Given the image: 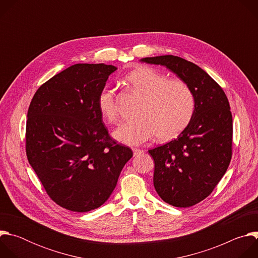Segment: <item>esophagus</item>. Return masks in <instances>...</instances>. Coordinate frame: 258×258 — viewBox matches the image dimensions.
<instances>
[{"instance_id": "34e87169", "label": "esophagus", "mask_w": 258, "mask_h": 258, "mask_svg": "<svg viewBox=\"0 0 258 258\" xmlns=\"http://www.w3.org/2000/svg\"><path fill=\"white\" fill-rule=\"evenodd\" d=\"M133 152H134V155H135V156H140L141 154L144 153V151L141 150V149H134Z\"/></svg>"}]
</instances>
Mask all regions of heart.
Wrapping results in <instances>:
<instances>
[{
    "label": "heart",
    "mask_w": 258,
    "mask_h": 258,
    "mask_svg": "<svg viewBox=\"0 0 258 258\" xmlns=\"http://www.w3.org/2000/svg\"><path fill=\"white\" fill-rule=\"evenodd\" d=\"M125 82L144 101L137 120L121 124L113 132L116 141L139 146L155 136L161 141L170 140L180 134L190 123L195 98L190 87L181 80L167 79L163 73L147 66H141L124 78ZM100 114L108 122L118 119L117 100L114 89L103 87L97 98Z\"/></svg>",
    "instance_id": "heart-1"
}]
</instances>
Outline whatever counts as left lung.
I'll list each match as a JSON object with an SVG mask.
<instances>
[{"label":"left lung","instance_id":"8db88e82","mask_svg":"<svg viewBox=\"0 0 258 258\" xmlns=\"http://www.w3.org/2000/svg\"><path fill=\"white\" fill-rule=\"evenodd\" d=\"M141 61L165 66L194 94L195 110L187 127L174 140L149 150L160 198L175 207L193 206L213 191L232 158L233 118L228 98L207 72L190 61L173 55Z\"/></svg>","mask_w":258,"mask_h":258}]
</instances>
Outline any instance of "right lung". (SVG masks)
<instances>
[{
    "instance_id": "right-lung-1",
    "label": "right lung",
    "mask_w": 258,
    "mask_h": 258,
    "mask_svg": "<svg viewBox=\"0 0 258 258\" xmlns=\"http://www.w3.org/2000/svg\"><path fill=\"white\" fill-rule=\"evenodd\" d=\"M117 67L72 65L35 92L27 112L26 155L61 207L87 212L104 204L133 151L112 141L97 98Z\"/></svg>"
}]
</instances>
